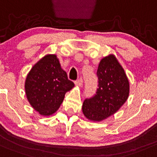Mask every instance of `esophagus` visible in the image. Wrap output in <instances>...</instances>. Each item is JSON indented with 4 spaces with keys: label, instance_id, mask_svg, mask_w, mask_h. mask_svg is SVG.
I'll return each instance as SVG.
<instances>
[{
    "label": "esophagus",
    "instance_id": "1",
    "mask_svg": "<svg viewBox=\"0 0 157 157\" xmlns=\"http://www.w3.org/2000/svg\"><path fill=\"white\" fill-rule=\"evenodd\" d=\"M75 84L77 85V86H83V79L80 78V79H78L77 80H76Z\"/></svg>",
    "mask_w": 157,
    "mask_h": 157
}]
</instances>
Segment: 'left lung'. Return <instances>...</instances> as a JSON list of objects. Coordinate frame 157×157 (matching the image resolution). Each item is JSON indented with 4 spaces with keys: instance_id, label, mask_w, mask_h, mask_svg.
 I'll return each instance as SVG.
<instances>
[{
    "instance_id": "left-lung-1",
    "label": "left lung",
    "mask_w": 157,
    "mask_h": 157,
    "mask_svg": "<svg viewBox=\"0 0 157 157\" xmlns=\"http://www.w3.org/2000/svg\"><path fill=\"white\" fill-rule=\"evenodd\" d=\"M97 76V92L85 99L82 110L86 119L100 122L115 113L127 101L130 83L124 68L113 54L100 60Z\"/></svg>"
}]
</instances>
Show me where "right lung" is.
Returning a JSON list of instances; mask_svg holds the SVG:
<instances>
[{
    "mask_svg": "<svg viewBox=\"0 0 157 157\" xmlns=\"http://www.w3.org/2000/svg\"><path fill=\"white\" fill-rule=\"evenodd\" d=\"M74 86L61 68L55 54H48L33 65L25 80L27 98L32 107L42 116L56 112L65 94Z\"/></svg>",
    "mask_w": 157,
    "mask_h": 157,
    "instance_id": "obj_1",
    "label": "right lung"
}]
</instances>
